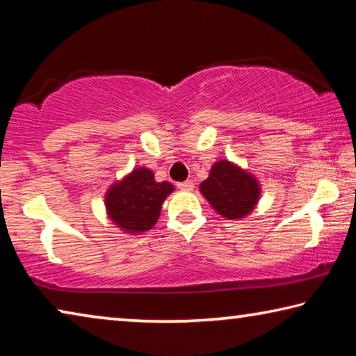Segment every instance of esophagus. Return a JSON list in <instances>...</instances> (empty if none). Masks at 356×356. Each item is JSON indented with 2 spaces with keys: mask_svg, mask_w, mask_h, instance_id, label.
I'll list each match as a JSON object with an SVG mask.
<instances>
[{
  "mask_svg": "<svg viewBox=\"0 0 356 356\" xmlns=\"http://www.w3.org/2000/svg\"><path fill=\"white\" fill-rule=\"evenodd\" d=\"M177 188L182 190V191H191L193 188H195V184H193L191 180H185V182L177 184Z\"/></svg>",
  "mask_w": 356,
  "mask_h": 356,
  "instance_id": "esophagus-1",
  "label": "esophagus"
}]
</instances>
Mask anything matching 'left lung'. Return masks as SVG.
I'll use <instances>...</instances> for the list:
<instances>
[{
    "label": "left lung",
    "instance_id": "obj_1",
    "mask_svg": "<svg viewBox=\"0 0 356 356\" xmlns=\"http://www.w3.org/2000/svg\"><path fill=\"white\" fill-rule=\"evenodd\" d=\"M200 188L210 206L227 220H238L248 215L261 193L257 180L251 174L227 160L216 161Z\"/></svg>",
    "mask_w": 356,
    "mask_h": 356
}]
</instances>
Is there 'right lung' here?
I'll return each instance as SVG.
<instances>
[{
    "instance_id": "right-lung-1",
    "label": "right lung",
    "mask_w": 356,
    "mask_h": 356,
    "mask_svg": "<svg viewBox=\"0 0 356 356\" xmlns=\"http://www.w3.org/2000/svg\"><path fill=\"white\" fill-rule=\"evenodd\" d=\"M172 190L170 182H156L147 168H138L108 190V215L125 232H144L159 220L161 204Z\"/></svg>"
}]
</instances>
